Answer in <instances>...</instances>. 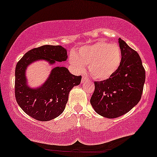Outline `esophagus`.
<instances>
[{
  "label": "esophagus",
  "mask_w": 157,
  "mask_h": 157,
  "mask_svg": "<svg viewBox=\"0 0 157 157\" xmlns=\"http://www.w3.org/2000/svg\"><path fill=\"white\" fill-rule=\"evenodd\" d=\"M88 80V78L86 77H85V76H83L82 77V80H81V82H82V83H84L85 82H86V80Z\"/></svg>",
  "instance_id": "obj_1"
}]
</instances>
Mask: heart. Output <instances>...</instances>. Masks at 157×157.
<instances>
[{
  "instance_id": "b5f03b06",
  "label": "heart",
  "mask_w": 157,
  "mask_h": 157,
  "mask_svg": "<svg viewBox=\"0 0 157 157\" xmlns=\"http://www.w3.org/2000/svg\"><path fill=\"white\" fill-rule=\"evenodd\" d=\"M122 62V52L117 44L100 41L91 46L80 48L76 55H71L70 63L78 72L86 71L99 80L109 79L117 71Z\"/></svg>"
}]
</instances>
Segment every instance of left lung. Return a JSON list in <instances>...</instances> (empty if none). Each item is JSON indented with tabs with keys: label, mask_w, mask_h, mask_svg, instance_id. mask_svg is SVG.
<instances>
[{
	"label": "left lung",
	"mask_w": 157,
	"mask_h": 157,
	"mask_svg": "<svg viewBox=\"0 0 157 157\" xmlns=\"http://www.w3.org/2000/svg\"><path fill=\"white\" fill-rule=\"evenodd\" d=\"M118 42L121 65L109 79L94 82L95 90L90 100L98 114L109 119L119 117L137 105L145 81V71L137 52L120 38Z\"/></svg>",
	"instance_id": "1"
}]
</instances>
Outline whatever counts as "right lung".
<instances>
[{"label":"right lung","mask_w":157,"mask_h":157,"mask_svg":"<svg viewBox=\"0 0 157 157\" xmlns=\"http://www.w3.org/2000/svg\"><path fill=\"white\" fill-rule=\"evenodd\" d=\"M67 49L61 46L44 45L23 55L15 68V98L21 109L40 121H49L63 112L70 91L80 83L81 76H75L64 66H55L41 86L31 87L26 78L28 66L36 61L50 65L67 60Z\"/></svg>","instance_id":"1"}]
</instances>
